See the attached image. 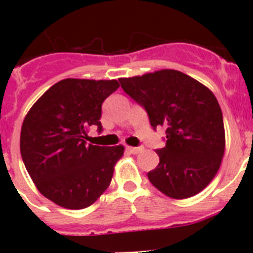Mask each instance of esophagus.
<instances>
[{
	"label": "esophagus",
	"mask_w": 253,
	"mask_h": 253,
	"mask_svg": "<svg viewBox=\"0 0 253 253\" xmlns=\"http://www.w3.org/2000/svg\"><path fill=\"white\" fill-rule=\"evenodd\" d=\"M126 151L129 152V153H133V154H138V153H140V152L143 151V147H126Z\"/></svg>",
	"instance_id": "esophagus-1"
}]
</instances>
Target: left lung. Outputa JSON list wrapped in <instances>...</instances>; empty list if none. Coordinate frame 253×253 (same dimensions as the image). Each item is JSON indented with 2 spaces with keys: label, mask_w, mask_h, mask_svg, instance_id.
<instances>
[{
  "label": "left lung",
  "mask_w": 253,
  "mask_h": 253,
  "mask_svg": "<svg viewBox=\"0 0 253 253\" xmlns=\"http://www.w3.org/2000/svg\"><path fill=\"white\" fill-rule=\"evenodd\" d=\"M122 88L148 114L151 126L166 128V146L148 178L173 199L196 195L218 172L225 135L218 100L204 84L173 69L120 78Z\"/></svg>",
  "instance_id": "left-lung-1"
}]
</instances>
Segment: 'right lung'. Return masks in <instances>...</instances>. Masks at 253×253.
I'll return each instance as SVG.
<instances>
[{"mask_svg":"<svg viewBox=\"0 0 253 253\" xmlns=\"http://www.w3.org/2000/svg\"><path fill=\"white\" fill-rule=\"evenodd\" d=\"M119 82L67 78L44 93L22 123L20 151L26 169L45 198L67 209L90 207L109 187L124 147L86 142L101 133V106Z\"/></svg>","mask_w":253,"mask_h":253,"instance_id":"add662e5","label":"right lung"}]
</instances>
